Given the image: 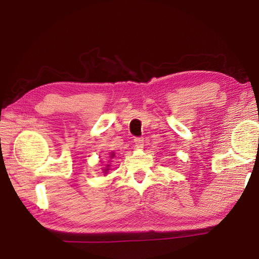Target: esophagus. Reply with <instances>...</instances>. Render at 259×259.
Wrapping results in <instances>:
<instances>
[{
    "label": "esophagus",
    "mask_w": 259,
    "mask_h": 259,
    "mask_svg": "<svg viewBox=\"0 0 259 259\" xmlns=\"http://www.w3.org/2000/svg\"><path fill=\"white\" fill-rule=\"evenodd\" d=\"M134 143H135V146L139 148V150L144 147V139L143 138H135Z\"/></svg>",
    "instance_id": "esophagus-1"
}]
</instances>
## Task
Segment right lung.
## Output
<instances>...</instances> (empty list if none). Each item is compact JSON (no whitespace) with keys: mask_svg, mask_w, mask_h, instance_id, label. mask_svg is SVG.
<instances>
[{"mask_svg":"<svg viewBox=\"0 0 259 259\" xmlns=\"http://www.w3.org/2000/svg\"><path fill=\"white\" fill-rule=\"evenodd\" d=\"M115 156V154H114V152H111L109 153V159H113V157ZM109 162H111V160H108V163L104 166V168H102L103 169V172H104V175L105 176H106V175L108 174V170H109V166H111V164H109Z\"/></svg>","mask_w":259,"mask_h":259,"instance_id":"obj_1","label":"right lung"}]
</instances>
